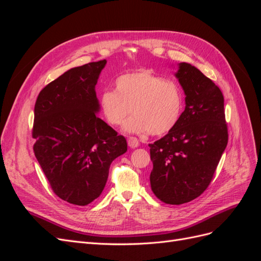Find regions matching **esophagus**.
<instances>
[{
	"mask_svg": "<svg viewBox=\"0 0 261 261\" xmlns=\"http://www.w3.org/2000/svg\"><path fill=\"white\" fill-rule=\"evenodd\" d=\"M127 144H128V146L130 148L135 149V148H137L139 146V141H138V139L136 137H129L127 139Z\"/></svg>",
	"mask_w": 261,
	"mask_h": 261,
	"instance_id": "esophagus-1",
	"label": "esophagus"
}]
</instances>
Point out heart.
<instances>
[{
	"label": "heart",
	"instance_id": "obj_1",
	"mask_svg": "<svg viewBox=\"0 0 261 261\" xmlns=\"http://www.w3.org/2000/svg\"><path fill=\"white\" fill-rule=\"evenodd\" d=\"M100 108L110 125H121L132 111L134 115L124 125L126 132L159 136L178 123L184 92L177 83L140 69L118 76L115 90L101 93Z\"/></svg>",
	"mask_w": 261,
	"mask_h": 261
}]
</instances>
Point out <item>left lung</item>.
Segmentation results:
<instances>
[{"label":"left lung","mask_w":261,"mask_h":261,"mask_svg":"<svg viewBox=\"0 0 261 261\" xmlns=\"http://www.w3.org/2000/svg\"><path fill=\"white\" fill-rule=\"evenodd\" d=\"M175 76L186 96L185 110L174 128L149 144L153 164L150 185L169 204L189 202L206 191L228 139L219 87L184 62Z\"/></svg>","instance_id":"8db88e82"}]
</instances>
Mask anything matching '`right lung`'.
<instances>
[{"instance_id": "add662e5", "label": "right lung", "mask_w": 261, "mask_h": 261, "mask_svg": "<svg viewBox=\"0 0 261 261\" xmlns=\"http://www.w3.org/2000/svg\"><path fill=\"white\" fill-rule=\"evenodd\" d=\"M106 64L68 69L44 87L35 105V155L54 194L76 206L98 198L112 161L127 151L125 137L96 114L94 88Z\"/></svg>"}]
</instances>
